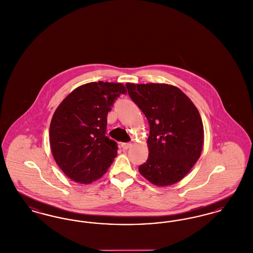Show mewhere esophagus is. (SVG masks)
I'll use <instances>...</instances> for the list:
<instances>
[{"instance_id": "34e87169", "label": "esophagus", "mask_w": 253, "mask_h": 253, "mask_svg": "<svg viewBox=\"0 0 253 253\" xmlns=\"http://www.w3.org/2000/svg\"><path fill=\"white\" fill-rule=\"evenodd\" d=\"M131 146H132L131 143H122V144H121V148H122L123 150H128Z\"/></svg>"}]
</instances>
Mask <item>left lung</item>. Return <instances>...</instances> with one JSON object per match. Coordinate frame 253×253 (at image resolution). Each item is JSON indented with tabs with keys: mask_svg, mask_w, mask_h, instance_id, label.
Wrapping results in <instances>:
<instances>
[{
	"mask_svg": "<svg viewBox=\"0 0 253 253\" xmlns=\"http://www.w3.org/2000/svg\"><path fill=\"white\" fill-rule=\"evenodd\" d=\"M132 101L150 124L149 158L138 170L157 187L183 179L201 156L204 127L193 101L166 84H126Z\"/></svg>",
	"mask_w": 253,
	"mask_h": 253,
	"instance_id": "obj_1",
	"label": "left lung"
}]
</instances>
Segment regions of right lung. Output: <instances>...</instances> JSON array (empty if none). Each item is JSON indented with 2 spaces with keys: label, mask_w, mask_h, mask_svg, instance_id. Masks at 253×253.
<instances>
[{
  "label": "right lung",
  "mask_w": 253,
  "mask_h": 253,
  "mask_svg": "<svg viewBox=\"0 0 253 253\" xmlns=\"http://www.w3.org/2000/svg\"><path fill=\"white\" fill-rule=\"evenodd\" d=\"M126 93L119 83H89L74 89L56 109L49 128L52 156L63 173L80 184L99 179L118 156L105 135L107 114Z\"/></svg>",
  "instance_id": "1"
}]
</instances>
